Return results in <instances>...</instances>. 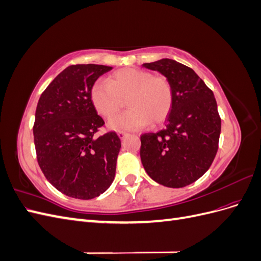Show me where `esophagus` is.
Here are the masks:
<instances>
[{"label": "esophagus", "instance_id": "esophagus-1", "mask_svg": "<svg viewBox=\"0 0 261 261\" xmlns=\"http://www.w3.org/2000/svg\"><path fill=\"white\" fill-rule=\"evenodd\" d=\"M128 135V133H126V132H120L118 133V137H120L121 139H123L124 137H126Z\"/></svg>", "mask_w": 261, "mask_h": 261}]
</instances>
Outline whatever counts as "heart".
Wrapping results in <instances>:
<instances>
[{"instance_id": "b5f03b06", "label": "heart", "mask_w": 261, "mask_h": 261, "mask_svg": "<svg viewBox=\"0 0 261 261\" xmlns=\"http://www.w3.org/2000/svg\"><path fill=\"white\" fill-rule=\"evenodd\" d=\"M90 99L96 111L108 121L121 112L127 100L129 110L111 123L115 130H135L163 123L169 117L174 96L168 78L153 76L144 69L117 70L107 82L94 83Z\"/></svg>"}]
</instances>
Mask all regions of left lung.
Masks as SVG:
<instances>
[{
  "mask_svg": "<svg viewBox=\"0 0 261 261\" xmlns=\"http://www.w3.org/2000/svg\"><path fill=\"white\" fill-rule=\"evenodd\" d=\"M173 88L172 111L165 128L140 136V159L147 174L163 186L194 183L210 168L219 147L221 117L212 90L194 70L174 60L145 63Z\"/></svg>",
  "mask_w": 261,
  "mask_h": 261,
  "instance_id": "left-lung-1",
  "label": "left lung"
}]
</instances>
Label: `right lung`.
<instances>
[{
  "label": "right lung",
  "mask_w": 261,
  "mask_h": 261,
  "mask_svg": "<svg viewBox=\"0 0 261 261\" xmlns=\"http://www.w3.org/2000/svg\"><path fill=\"white\" fill-rule=\"evenodd\" d=\"M111 69L70 65L38 101L33 128L38 164L58 191L73 198L98 197L114 179L121 139L115 132L96 135L105 121L90 99L93 84Z\"/></svg>",
  "instance_id": "obj_1"
}]
</instances>
